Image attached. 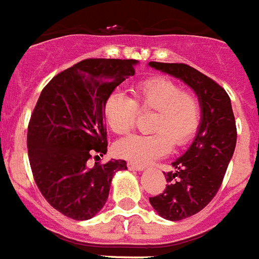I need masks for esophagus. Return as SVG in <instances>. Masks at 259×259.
Listing matches in <instances>:
<instances>
[{
    "instance_id": "1",
    "label": "esophagus",
    "mask_w": 259,
    "mask_h": 259,
    "mask_svg": "<svg viewBox=\"0 0 259 259\" xmlns=\"http://www.w3.org/2000/svg\"><path fill=\"white\" fill-rule=\"evenodd\" d=\"M127 167L130 169H134V171H143L145 168V165L143 164H136V163H127Z\"/></svg>"
}]
</instances>
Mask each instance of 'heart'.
Returning a JSON list of instances; mask_svg holds the SVG:
<instances>
[{"label":"heart","mask_w":259,"mask_h":259,"mask_svg":"<svg viewBox=\"0 0 259 259\" xmlns=\"http://www.w3.org/2000/svg\"><path fill=\"white\" fill-rule=\"evenodd\" d=\"M138 111H153L149 134H133L114 147L118 157L147 164L164 156L171 148L185 147L201 125V102L194 92L185 91L167 77H151L133 88V98L112 92L104 102V118L115 134L133 129Z\"/></svg>","instance_id":"heart-1"}]
</instances>
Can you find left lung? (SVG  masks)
Segmentation results:
<instances>
[{"label": "left lung", "instance_id": "8db88e82", "mask_svg": "<svg viewBox=\"0 0 259 259\" xmlns=\"http://www.w3.org/2000/svg\"><path fill=\"white\" fill-rule=\"evenodd\" d=\"M152 68L181 78L201 102V125L191 147L164 174L163 193L149 197L161 217L179 222L206 206L217 194L236 145V123L228 94L210 77L186 64L149 62Z\"/></svg>", "mask_w": 259, "mask_h": 259}]
</instances>
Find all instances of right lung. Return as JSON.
<instances>
[{"instance_id": "1", "label": "right lung", "mask_w": 259, "mask_h": 259, "mask_svg": "<svg viewBox=\"0 0 259 259\" xmlns=\"http://www.w3.org/2000/svg\"><path fill=\"white\" fill-rule=\"evenodd\" d=\"M136 59L88 58L58 73L43 88L28 123L33 179L46 201L73 220L103 208L114 174L125 160L88 161L107 152L104 102L134 74Z\"/></svg>"}]
</instances>
